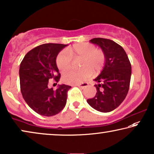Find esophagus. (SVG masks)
<instances>
[{"label":"esophagus","mask_w":154,"mask_h":154,"mask_svg":"<svg viewBox=\"0 0 154 154\" xmlns=\"http://www.w3.org/2000/svg\"><path fill=\"white\" fill-rule=\"evenodd\" d=\"M88 86V84L86 83V82H84V83L78 84V85H77V86H79L80 88H82V89H83V88H84L87 87Z\"/></svg>","instance_id":"1"}]
</instances>
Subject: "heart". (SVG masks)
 <instances>
[{"mask_svg": "<svg viewBox=\"0 0 154 154\" xmlns=\"http://www.w3.org/2000/svg\"><path fill=\"white\" fill-rule=\"evenodd\" d=\"M72 57L74 60L81 59V70L69 71L63 75L62 79L68 84H78L87 79L91 75L100 72L105 62V54L102 50L96 49L94 45L82 43L73 46L68 51L63 50L56 57V65L60 72H63L70 67Z\"/></svg>", "mask_w": 154, "mask_h": 154, "instance_id": "b5f03b06", "label": "heart"}]
</instances>
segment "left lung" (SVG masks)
Listing matches in <instances>:
<instances>
[{
    "label": "left lung",
    "instance_id": "left-lung-1",
    "mask_svg": "<svg viewBox=\"0 0 154 154\" xmlns=\"http://www.w3.org/2000/svg\"><path fill=\"white\" fill-rule=\"evenodd\" d=\"M90 42L97 45L105 54V62L103 70L94 81L97 93L88 99L91 107L100 112L113 111L124 100L129 90L131 77V64L123 47L113 40L94 38Z\"/></svg>",
    "mask_w": 154,
    "mask_h": 154
}]
</instances>
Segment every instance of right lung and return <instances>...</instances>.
<instances>
[{
    "mask_svg": "<svg viewBox=\"0 0 154 154\" xmlns=\"http://www.w3.org/2000/svg\"><path fill=\"white\" fill-rule=\"evenodd\" d=\"M68 45L47 43L35 47L23 58L19 67L22 96L28 105L39 114L56 115L66 106L70 86L61 84L56 90L49 88V81H59L56 66L58 53Z\"/></svg>",
    "mask_w": 154,
    "mask_h": 154,
    "instance_id": "right-lung-1",
    "label": "right lung"
}]
</instances>
